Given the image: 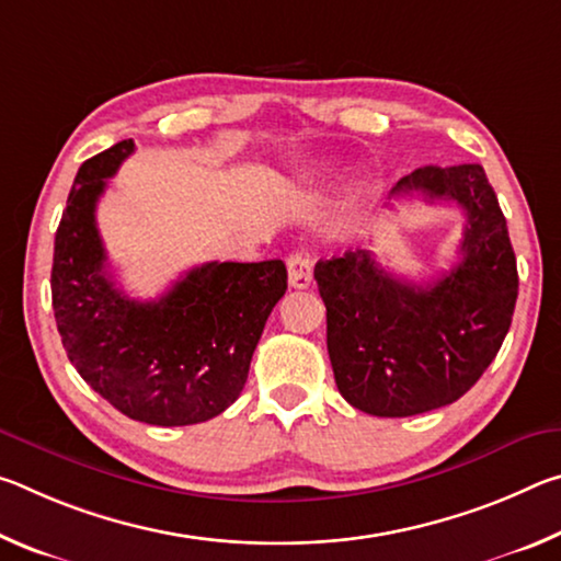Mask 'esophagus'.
<instances>
[{
    "label": "esophagus",
    "mask_w": 561,
    "mask_h": 561,
    "mask_svg": "<svg viewBox=\"0 0 561 561\" xmlns=\"http://www.w3.org/2000/svg\"><path fill=\"white\" fill-rule=\"evenodd\" d=\"M287 272L294 289H307L311 279H314V262H311L307 252H294L287 260Z\"/></svg>",
    "instance_id": "34e87169"
}]
</instances>
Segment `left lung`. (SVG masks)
Listing matches in <instances>:
<instances>
[{"mask_svg": "<svg viewBox=\"0 0 561 561\" xmlns=\"http://www.w3.org/2000/svg\"><path fill=\"white\" fill-rule=\"evenodd\" d=\"M417 193L465 213L460 262L433 284L398 279L368 250L319 260L327 348L339 393L381 417L417 415L458 401L497 356L517 301L507 220L482 165H425L393 195Z\"/></svg>", "mask_w": 561, "mask_h": 561, "instance_id": "8db88e82", "label": "left lung"}]
</instances>
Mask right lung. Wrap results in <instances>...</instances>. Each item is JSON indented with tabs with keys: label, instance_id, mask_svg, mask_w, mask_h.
<instances>
[{
	"label": "right lung",
	"instance_id": "right-lung-1",
	"mask_svg": "<svg viewBox=\"0 0 561 561\" xmlns=\"http://www.w3.org/2000/svg\"><path fill=\"white\" fill-rule=\"evenodd\" d=\"M133 148L121 140L76 173L54 240L56 327L76 371L123 415L163 428L205 423L240 398L287 267L207 262L156 301L126 297L106 272L96 203Z\"/></svg>",
	"mask_w": 561,
	"mask_h": 561
}]
</instances>
